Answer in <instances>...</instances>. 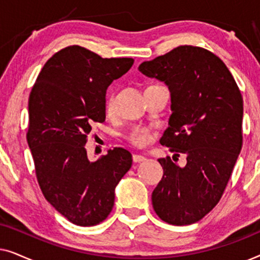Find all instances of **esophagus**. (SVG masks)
I'll use <instances>...</instances> for the list:
<instances>
[{
  "label": "esophagus",
  "mask_w": 260,
  "mask_h": 260,
  "mask_svg": "<svg viewBox=\"0 0 260 260\" xmlns=\"http://www.w3.org/2000/svg\"><path fill=\"white\" fill-rule=\"evenodd\" d=\"M133 159H134L135 163H141V162H144L147 158H145L143 155H134Z\"/></svg>",
  "instance_id": "34e87169"
}]
</instances>
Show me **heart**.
<instances>
[{
  "mask_svg": "<svg viewBox=\"0 0 260 260\" xmlns=\"http://www.w3.org/2000/svg\"><path fill=\"white\" fill-rule=\"evenodd\" d=\"M105 110H106V113H109V115L112 112L113 93L110 94L108 99H106ZM126 138L130 143L136 145V147H144V145H147L149 142L151 141V133L150 130L144 126H134L133 129L129 131V134L126 135Z\"/></svg>",
  "mask_w": 260,
  "mask_h": 260,
  "instance_id": "obj_1",
  "label": "heart"
}]
</instances>
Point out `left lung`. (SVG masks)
I'll return each instance as SVG.
<instances>
[{
    "instance_id": "8db88e82",
    "label": "left lung",
    "mask_w": 260,
    "mask_h": 260,
    "mask_svg": "<svg viewBox=\"0 0 260 260\" xmlns=\"http://www.w3.org/2000/svg\"><path fill=\"white\" fill-rule=\"evenodd\" d=\"M138 70L168 86L172 115L159 142L174 156L187 155L184 167L158 158L163 176L152 207L163 221L190 225L215 207L229 183L243 145V97L222 60L201 47L179 46Z\"/></svg>"
}]
</instances>
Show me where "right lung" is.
Listing matches in <instances>:
<instances>
[{"instance_id":"1","label":"right lung","mask_w":260,"mask_h":260,"mask_svg":"<svg viewBox=\"0 0 260 260\" xmlns=\"http://www.w3.org/2000/svg\"><path fill=\"white\" fill-rule=\"evenodd\" d=\"M131 58H102L80 46L56 52L31 88L27 142L42 194L74 225L108 218L115 188L133 165L123 148L90 162L85 144L92 124L105 120L109 85L131 69Z\"/></svg>"}]
</instances>
